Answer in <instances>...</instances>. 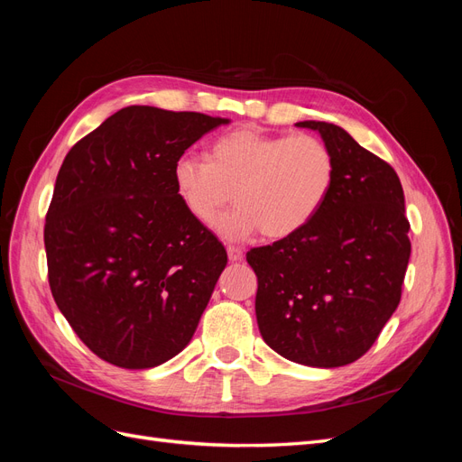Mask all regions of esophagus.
I'll return each instance as SVG.
<instances>
[{"instance_id":"1","label":"esophagus","mask_w":462,"mask_h":462,"mask_svg":"<svg viewBox=\"0 0 462 462\" xmlns=\"http://www.w3.org/2000/svg\"><path fill=\"white\" fill-rule=\"evenodd\" d=\"M227 256L231 262H239L243 258V250L239 246H227Z\"/></svg>"}]
</instances>
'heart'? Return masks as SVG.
I'll return each instance as SVG.
<instances>
[{"instance_id":"obj_1","label":"heart","mask_w":462,"mask_h":462,"mask_svg":"<svg viewBox=\"0 0 462 462\" xmlns=\"http://www.w3.org/2000/svg\"><path fill=\"white\" fill-rule=\"evenodd\" d=\"M206 160L177 158L173 187L190 217L206 227L233 199L236 206L217 227L229 239L258 229L273 241L300 233L328 202L337 173L324 138L270 134L250 125L217 136Z\"/></svg>"}]
</instances>
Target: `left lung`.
<instances>
[{"label":"left lung","mask_w":462,"mask_h":462,"mask_svg":"<svg viewBox=\"0 0 462 462\" xmlns=\"http://www.w3.org/2000/svg\"><path fill=\"white\" fill-rule=\"evenodd\" d=\"M319 131L337 163L331 194L300 233L250 248L256 319L275 353L304 366L337 368L370 351L401 300L411 223L393 167L337 125Z\"/></svg>","instance_id":"obj_1"}]
</instances>
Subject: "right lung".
<instances>
[{
  "label": "right lung",
  "mask_w": 462,
  "mask_h": 462,
  "mask_svg": "<svg viewBox=\"0 0 462 462\" xmlns=\"http://www.w3.org/2000/svg\"><path fill=\"white\" fill-rule=\"evenodd\" d=\"M223 123L129 106L61 163L44 226L48 282L79 339L109 365H163L197 331L227 253L180 204L173 165Z\"/></svg>",
  "instance_id": "1"
}]
</instances>
